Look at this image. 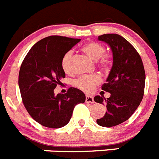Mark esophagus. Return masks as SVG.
<instances>
[{
    "label": "esophagus",
    "mask_w": 159,
    "mask_h": 159,
    "mask_svg": "<svg viewBox=\"0 0 159 159\" xmlns=\"http://www.w3.org/2000/svg\"><path fill=\"white\" fill-rule=\"evenodd\" d=\"M85 102L87 103H93V98L89 95H86L85 96Z\"/></svg>",
    "instance_id": "34e87169"
}]
</instances>
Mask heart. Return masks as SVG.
<instances>
[{
	"label": "heart",
	"mask_w": 159,
	"mask_h": 159,
	"mask_svg": "<svg viewBox=\"0 0 159 159\" xmlns=\"http://www.w3.org/2000/svg\"><path fill=\"white\" fill-rule=\"evenodd\" d=\"M81 51L92 60L97 61V65L101 70H108L112 64L111 57L108 53H105L106 52L105 47L98 42L95 41L88 42L81 47ZM72 57H73L72 51H68L65 53L61 59V68L66 74H72L73 72L71 66ZM100 82V76L98 74H89V75L81 76L74 80V85L85 93H90L93 90L95 86L98 85Z\"/></svg>",
	"instance_id": "b5f03b06"
}]
</instances>
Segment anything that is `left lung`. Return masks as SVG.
<instances>
[{
  "label": "left lung",
  "instance_id": "1",
  "mask_svg": "<svg viewBox=\"0 0 159 159\" xmlns=\"http://www.w3.org/2000/svg\"><path fill=\"white\" fill-rule=\"evenodd\" d=\"M99 41H105L113 52V66L102 89L110 93L104 98L94 97V102L106 105L107 110L97 123L112 127L129 119L137 110L144 95L145 74L143 61L138 51L127 40L115 34H103Z\"/></svg>",
  "mask_w": 159,
  "mask_h": 159
}]
</instances>
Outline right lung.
I'll use <instances>...</instances> for the list:
<instances>
[{"label": "right lung", "mask_w": 159, "mask_h": 159, "mask_svg": "<svg viewBox=\"0 0 159 159\" xmlns=\"http://www.w3.org/2000/svg\"><path fill=\"white\" fill-rule=\"evenodd\" d=\"M81 39L49 36L32 47L20 66L18 84L22 102L37 122L48 128H61L70 121L76 105L84 103L85 95L77 88L55 96L66 74L61 59Z\"/></svg>", "instance_id": "add662e5"}]
</instances>
